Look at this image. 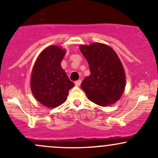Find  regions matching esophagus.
<instances>
[{
  "mask_svg": "<svg viewBox=\"0 0 158 158\" xmlns=\"http://www.w3.org/2000/svg\"><path fill=\"white\" fill-rule=\"evenodd\" d=\"M81 81L80 80V79H79V80L76 81H75L76 86H79V85H81Z\"/></svg>",
  "mask_w": 158,
  "mask_h": 158,
  "instance_id": "esophagus-1",
  "label": "esophagus"
}]
</instances>
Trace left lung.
<instances>
[{"mask_svg": "<svg viewBox=\"0 0 158 158\" xmlns=\"http://www.w3.org/2000/svg\"><path fill=\"white\" fill-rule=\"evenodd\" d=\"M89 64L90 74L83 79L81 89L91 102L100 106L114 104L121 97L126 77L121 61L108 45L93 43L79 47Z\"/></svg>", "mask_w": 158, "mask_h": 158, "instance_id": "left-lung-1", "label": "left lung"}]
</instances>
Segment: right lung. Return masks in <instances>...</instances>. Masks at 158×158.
<instances>
[{"label": "right lung", "instance_id": "right-lung-1", "mask_svg": "<svg viewBox=\"0 0 158 158\" xmlns=\"http://www.w3.org/2000/svg\"><path fill=\"white\" fill-rule=\"evenodd\" d=\"M65 50L50 46L41 52L32 72L30 86L35 98L49 108L65 102L69 90L74 86L61 67Z\"/></svg>", "mask_w": 158, "mask_h": 158}]
</instances>
